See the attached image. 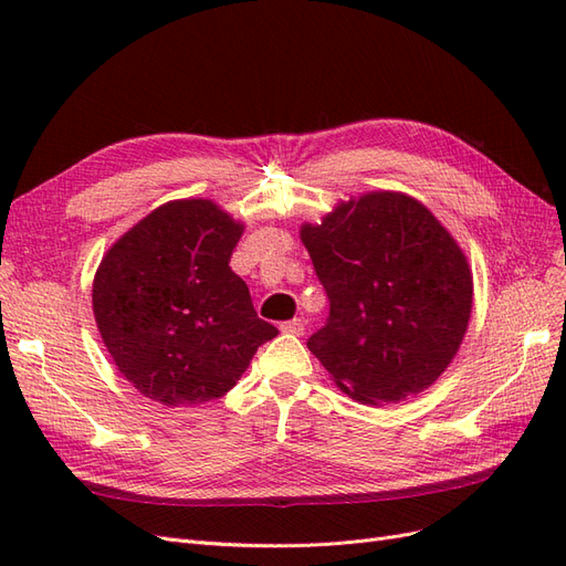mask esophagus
Segmentation results:
<instances>
[{
    "label": "esophagus",
    "mask_w": 566,
    "mask_h": 566,
    "mask_svg": "<svg viewBox=\"0 0 566 566\" xmlns=\"http://www.w3.org/2000/svg\"><path fill=\"white\" fill-rule=\"evenodd\" d=\"M281 331L287 335H304V321L302 318H293L281 323Z\"/></svg>",
    "instance_id": "esophagus-1"
}]
</instances>
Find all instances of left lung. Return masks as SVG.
<instances>
[{
    "label": "left lung",
    "instance_id": "1",
    "mask_svg": "<svg viewBox=\"0 0 566 566\" xmlns=\"http://www.w3.org/2000/svg\"><path fill=\"white\" fill-rule=\"evenodd\" d=\"M300 238L331 300L306 347L347 397L399 403L439 380L472 314V269L416 198L370 191L339 200Z\"/></svg>",
    "mask_w": 566,
    "mask_h": 566
}]
</instances>
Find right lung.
Returning <instances> with one entry per match:
<instances>
[{"instance_id":"1","label":"right lung","mask_w":566,"mask_h":566,"mask_svg":"<svg viewBox=\"0 0 566 566\" xmlns=\"http://www.w3.org/2000/svg\"><path fill=\"white\" fill-rule=\"evenodd\" d=\"M243 224L205 198L169 200L111 245L92 304L117 370L169 408L224 397L256 347L276 337L256 318L229 262Z\"/></svg>"}]
</instances>
